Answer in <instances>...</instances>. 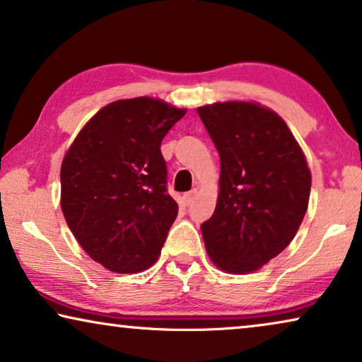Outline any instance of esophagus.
Wrapping results in <instances>:
<instances>
[{"mask_svg": "<svg viewBox=\"0 0 362 362\" xmlns=\"http://www.w3.org/2000/svg\"><path fill=\"white\" fill-rule=\"evenodd\" d=\"M197 194V189H192L189 192H186L185 196H182V202H185V206H189L192 201H194V197Z\"/></svg>", "mask_w": 362, "mask_h": 362, "instance_id": "obj_1", "label": "esophagus"}]
</instances>
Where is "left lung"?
Here are the masks:
<instances>
[{
	"label": "left lung",
	"instance_id": "left-lung-1",
	"mask_svg": "<svg viewBox=\"0 0 362 362\" xmlns=\"http://www.w3.org/2000/svg\"><path fill=\"white\" fill-rule=\"evenodd\" d=\"M221 156L214 214L201 224L211 260L229 274L260 269L293 240L311 175L286 123L250 102L197 108Z\"/></svg>",
	"mask_w": 362,
	"mask_h": 362
}]
</instances>
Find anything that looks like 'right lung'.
<instances>
[{"label": "right lung", "instance_id": "add662e5", "mask_svg": "<svg viewBox=\"0 0 362 362\" xmlns=\"http://www.w3.org/2000/svg\"><path fill=\"white\" fill-rule=\"evenodd\" d=\"M185 113L150 97L108 103L64 156V217L82 249L108 270L135 274L160 255L177 216L160 146Z\"/></svg>", "mask_w": 362, "mask_h": 362}]
</instances>
